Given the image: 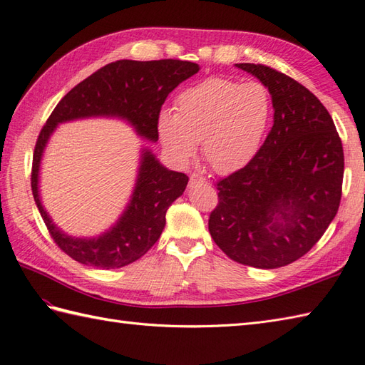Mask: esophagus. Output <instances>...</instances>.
<instances>
[{"label": "esophagus", "mask_w": 365, "mask_h": 365, "mask_svg": "<svg viewBox=\"0 0 365 365\" xmlns=\"http://www.w3.org/2000/svg\"><path fill=\"white\" fill-rule=\"evenodd\" d=\"M204 184H205L204 176H201L200 173H192L190 175V181H189L190 189H193V187H197V185H204Z\"/></svg>", "instance_id": "1"}]
</instances>
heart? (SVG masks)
<instances>
[{
    "mask_svg": "<svg viewBox=\"0 0 365 365\" xmlns=\"http://www.w3.org/2000/svg\"><path fill=\"white\" fill-rule=\"evenodd\" d=\"M271 117L272 96L263 83L208 77L176 96L175 114L163 111L157 129L175 160H190L202 141L210 168L233 173L256 157Z\"/></svg>",
    "mask_w": 365,
    "mask_h": 365,
    "instance_id": "obj_1",
    "label": "heart"
}]
</instances>
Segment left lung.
I'll return each mask as SVG.
<instances>
[{
    "label": "left lung",
    "mask_w": 365,
    "mask_h": 365,
    "mask_svg": "<svg viewBox=\"0 0 365 365\" xmlns=\"http://www.w3.org/2000/svg\"><path fill=\"white\" fill-rule=\"evenodd\" d=\"M268 88L274 125L245 168L216 182L208 231L227 256L274 269L322 239L341 201L344 152L332 117L307 90L262 63H236Z\"/></svg>",
    "instance_id": "left-lung-1"
}]
</instances>
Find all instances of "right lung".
<instances>
[{"label": "right lung", "instance_id": "obj_1", "mask_svg": "<svg viewBox=\"0 0 365 365\" xmlns=\"http://www.w3.org/2000/svg\"><path fill=\"white\" fill-rule=\"evenodd\" d=\"M197 71L200 65L180 59L111 62L77 83L53 109L33 153L31 192L54 244L76 262L115 269L145 256L160 239L165 212L185 190L189 176L165 169L149 149H145L134 193L118 222L94 239L71 237L51 222L39 200V164L51 132L62 121L108 115L128 120L141 137L157 141V121L165 98Z\"/></svg>", "mask_w": 365, "mask_h": 365}]
</instances>
